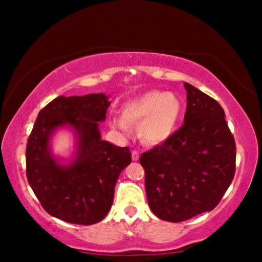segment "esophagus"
<instances>
[{
  "mask_svg": "<svg viewBox=\"0 0 262 262\" xmlns=\"http://www.w3.org/2000/svg\"><path fill=\"white\" fill-rule=\"evenodd\" d=\"M132 158H133V161H139V158H140V154H139V151H137V150H133L132 151Z\"/></svg>",
  "mask_w": 262,
  "mask_h": 262,
  "instance_id": "34e87169",
  "label": "esophagus"
}]
</instances>
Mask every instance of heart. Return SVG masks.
I'll return each instance as SVG.
<instances>
[{"label": "heart", "instance_id": "heart-1", "mask_svg": "<svg viewBox=\"0 0 262 262\" xmlns=\"http://www.w3.org/2000/svg\"><path fill=\"white\" fill-rule=\"evenodd\" d=\"M181 113V101L173 94L162 91L145 92L121 107L122 119H112V126L122 132L127 125H139V134L143 141L157 144L165 141L174 132Z\"/></svg>", "mask_w": 262, "mask_h": 262}]
</instances>
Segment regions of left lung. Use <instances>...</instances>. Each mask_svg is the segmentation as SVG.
I'll return each mask as SVG.
<instances>
[{"instance_id":"1","label":"left lung","mask_w":262,"mask_h":262,"mask_svg":"<svg viewBox=\"0 0 262 262\" xmlns=\"http://www.w3.org/2000/svg\"><path fill=\"white\" fill-rule=\"evenodd\" d=\"M184 86V125L140 157L150 209L173 223L214 209L236 171V143L224 110L199 89Z\"/></svg>"}]
</instances>
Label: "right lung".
Wrapping results in <instances>:
<instances>
[{
  "label": "right lung",
  "mask_w": 262,
  "mask_h": 262,
  "mask_svg": "<svg viewBox=\"0 0 262 262\" xmlns=\"http://www.w3.org/2000/svg\"><path fill=\"white\" fill-rule=\"evenodd\" d=\"M105 94L60 96L38 114L26 144V177L48 214L68 223L91 225L107 215L121 171L132 162L129 148L101 140L98 122L110 106ZM68 125L77 152L62 166L50 151V137Z\"/></svg>",
  "instance_id": "add662e5"
}]
</instances>
